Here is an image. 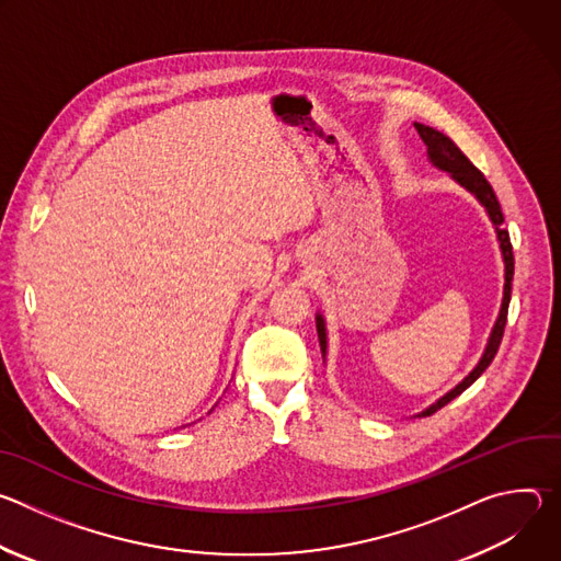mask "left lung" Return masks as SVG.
<instances>
[{
	"instance_id": "obj_1",
	"label": "left lung",
	"mask_w": 561,
	"mask_h": 561,
	"mask_svg": "<svg viewBox=\"0 0 561 561\" xmlns=\"http://www.w3.org/2000/svg\"><path fill=\"white\" fill-rule=\"evenodd\" d=\"M415 128L420 133V137L424 139L426 144V154H428V162L448 173L450 180L455 184H459L463 191H468L479 204H482V208L486 210L493 228H495V234H497V244H500V251H502V260H504V297H502V306H500V312H497V319L495 324L491 329V335H489V342H486V348L482 353V357H479V362L474 364V368L457 383L453 386L448 392H444L437 402H433L428 409H424L422 413L413 415V417H426V415H433L435 411H439L442 407H446L448 402H453V399L457 394H461L479 375H482L493 357L497 355V348L502 344V335H504V327H506V314H508V304H511V282H513V271H515V260H513V247H511V237H508V230L502 226L504 224V215H502V208H500V202L491 188V184L486 182V178L479 173L472 164L470 159L457 148V144L446 137L444 133L431 128V126H424V124H417L415 122ZM314 324H317V337H319V348H322V357L327 362V353H329V333H327V319L322 312L314 314Z\"/></svg>"
}]
</instances>
